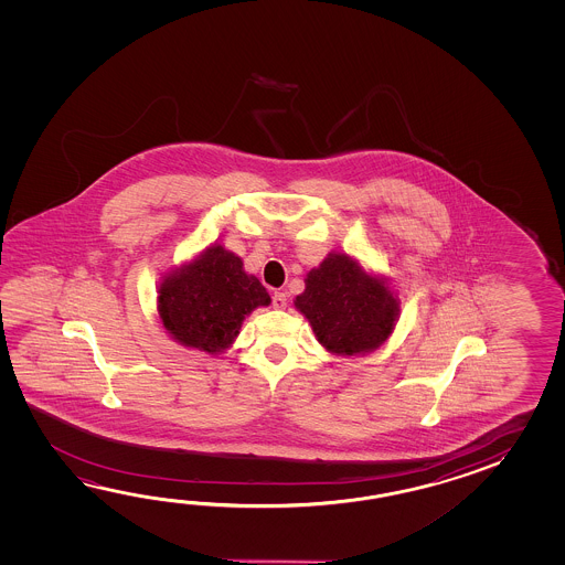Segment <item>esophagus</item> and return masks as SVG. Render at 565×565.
Here are the masks:
<instances>
[{"label": "esophagus", "mask_w": 565, "mask_h": 565, "mask_svg": "<svg viewBox=\"0 0 565 565\" xmlns=\"http://www.w3.org/2000/svg\"><path fill=\"white\" fill-rule=\"evenodd\" d=\"M273 307L275 309H285L287 307V295L285 292H275L273 295Z\"/></svg>", "instance_id": "1"}]
</instances>
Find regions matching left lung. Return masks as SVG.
Masks as SVG:
<instances>
[{
    "label": "left lung",
    "mask_w": 565,
    "mask_h": 565,
    "mask_svg": "<svg viewBox=\"0 0 565 565\" xmlns=\"http://www.w3.org/2000/svg\"><path fill=\"white\" fill-rule=\"evenodd\" d=\"M305 282L295 307L324 349L339 355L367 353L392 333L399 311L394 292L345 254H329Z\"/></svg>",
    "instance_id": "8db88e82"
}]
</instances>
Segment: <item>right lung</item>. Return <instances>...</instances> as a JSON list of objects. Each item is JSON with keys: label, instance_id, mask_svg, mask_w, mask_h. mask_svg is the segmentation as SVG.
Wrapping results in <instances>:
<instances>
[{"label": "right lung", "instance_id": "obj_1", "mask_svg": "<svg viewBox=\"0 0 565 565\" xmlns=\"http://www.w3.org/2000/svg\"><path fill=\"white\" fill-rule=\"evenodd\" d=\"M157 302L169 335L185 348L217 353L241 333L244 317L270 297L242 270L236 254L212 246L159 285Z\"/></svg>", "mask_w": 565, "mask_h": 565}]
</instances>
